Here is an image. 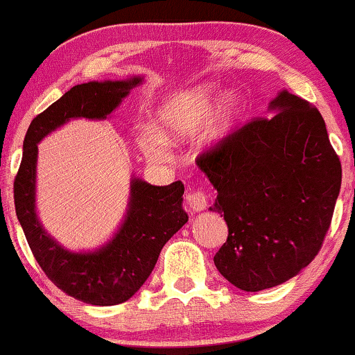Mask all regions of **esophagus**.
<instances>
[{
  "label": "esophagus",
  "mask_w": 355,
  "mask_h": 355,
  "mask_svg": "<svg viewBox=\"0 0 355 355\" xmlns=\"http://www.w3.org/2000/svg\"><path fill=\"white\" fill-rule=\"evenodd\" d=\"M187 205H189L190 210L193 211H202L207 208L208 205V195L203 190H193L191 193L187 195Z\"/></svg>",
  "instance_id": "obj_1"
}]
</instances>
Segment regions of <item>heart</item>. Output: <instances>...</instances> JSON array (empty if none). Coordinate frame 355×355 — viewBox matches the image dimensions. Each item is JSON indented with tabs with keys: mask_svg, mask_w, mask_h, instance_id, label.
Wrapping results in <instances>:
<instances>
[{
	"mask_svg": "<svg viewBox=\"0 0 355 355\" xmlns=\"http://www.w3.org/2000/svg\"><path fill=\"white\" fill-rule=\"evenodd\" d=\"M216 101V92L211 85H202L193 91L180 92L177 96L166 99L157 109L155 122L157 130L147 127L142 132V147L152 157L164 155V142L162 139L173 142V140L189 139L195 135L210 117L213 104ZM241 104L238 97H228L221 105L220 114L215 122L208 127L205 134V142L208 145L218 144L233 129Z\"/></svg>",
	"mask_w": 355,
	"mask_h": 355,
	"instance_id": "b5f03b06",
	"label": "heart"
}]
</instances>
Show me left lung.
<instances>
[{"label":"left lung","instance_id":"1","mask_svg":"<svg viewBox=\"0 0 355 355\" xmlns=\"http://www.w3.org/2000/svg\"><path fill=\"white\" fill-rule=\"evenodd\" d=\"M256 117L196 160L218 191L211 211L228 225L216 270L243 291L283 284L321 250L343 168L321 112L281 91Z\"/></svg>","mask_w":355,"mask_h":355}]
</instances>
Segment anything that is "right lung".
<instances>
[{"label": "right lung", "instance_id": "obj_1", "mask_svg": "<svg viewBox=\"0 0 355 355\" xmlns=\"http://www.w3.org/2000/svg\"><path fill=\"white\" fill-rule=\"evenodd\" d=\"M142 78L74 85L61 99L33 119L23 144V160L15 178V207L28 245L41 270L74 300L114 306L130 300L155 268L162 248L189 215L182 208V182L155 187L132 177L123 223L99 250L76 253L48 234L36 215L37 144L71 119H105Z\"/></svg>", "mask_w": 355, "mask_h": 355}]
</instances>
